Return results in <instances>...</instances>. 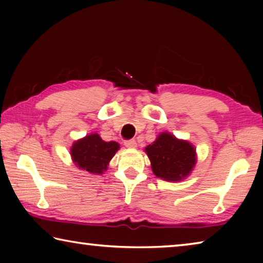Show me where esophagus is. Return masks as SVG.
Segmentation results:
<instances>
[{"instance_id": "1", "label": "esophagus", "mask_w": 263, "mask_h": 263, "mask_svg": "<svg viewBox=\"0 0 263 263\" xmlns=\"http://www.w3.org/2000/svg\"><path fill=\"white\" fill-rule=\"evenodd\" d=\"M124 145H125L126 147L135 148V147H137V141L135 139H128V140L124 141Z\"/></svg>"}]
</instances>
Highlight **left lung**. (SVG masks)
Returning a JSON list of instances; mask_svg holds the SVG:
<instances>
[{
  "label": "left lung",
  "mask_w": 263,
  "mask_h": 263,
  "mask_svg": "<svg viewBox=\"0 0 263 263\" xmlns=\"http://www.w3.org/2000/svg\"><path fill=\"white\" fill-rule=\"evenodd\" d=\"M145 151L151 160L154 174L166 181L184 179L196 162V152L193 146L188 141L176 139L171 133H161Z\"/></svg>",
  "instance_id": "obj_1"
}]
</instances>
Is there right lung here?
<instances>
[{
	"mask_svg": "<svg viewBox=\"0 0 263 263\" xmlns=\"http://www.w3.org/2000/svg\"><path fill=\"white\" fill-rule=\"evenodd\" d=\"M119 149L116 141H103L94 133L74 142L70 149L73 161L79 168L92 174H102L115 153Z\"/></svg>",
	"mask_w": 263,
	"mask_h": 263,
	"instance_id": "obj_1",
	"label": "right lung"
}]
</instances>
